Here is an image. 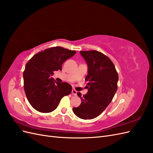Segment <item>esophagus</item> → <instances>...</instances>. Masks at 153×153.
Instances as JSON below:
<instances>
[{
    "mask_svg": "<svg viewBox=\"0 0 153 153\" xmlns=\"http://www.w3.org/2000/svg\"><path fill=\"white\" fill-rule=\"evenodd\" d=\"M71 93H72L73 95L76 96L77 94V91L75 89H73L72 91H71Z\"/></svg>",
    "mask_w": 153,
    "mask_h": 153,
    "instance_id": "1",
    "label": "esophagus"
}]
</instances>
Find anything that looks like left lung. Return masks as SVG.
<instances>
[{"label":"left lung","instance_id":"8db88e82","mask_svg":"<svg viewBox=\"0 0 153 153\" xmlns=\"http://www.w3.org/2000/svg\"><path fill=\"white\" fill-rule=\"evenodd\" d=\"M87 64V93L83 96L78 92L82 102L73 108L77 117L92 119L98 117L112 101L117 89V72L112 61L105 55L96 50L80 51Z\"/></svg>","mask_w":153,"mask_h":153}]
</instances>
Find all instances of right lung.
Wrapping results in <instances>:
<instances>
[{
  "label": "right lung",
  "mask_w": 153,
  "mask_h": 153,
  "mask_svg": "<svg viewBox=\"0 0 153 153\" xmlns=\"http://www.w3.org/2000/svg\"><path fill=\"white\" fill-rule=\"evenodd\" d=\"M75 53V50L52 47L36 53L26 64L23 74L24 91L35 110L42 113L52 112L63 97L71 93L70 84L57 82L51 76L54 71L62 70V64Z\"/></svg>",
  "instance_id": "1"
}]
</instances>
